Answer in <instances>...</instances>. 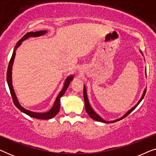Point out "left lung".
<instances>
[{
	"label": "left lung",
	"instance_id": "obj_1",
	"mask_svg": "<svg viewBox=\"0 0 156 156\" xmlns=\"http://www.w3.org/2000/svg\"><path fill=\"white\" fill-rule=\"evenodd\" d=\"M140 52L141 53V55L144 56V55H143V53L140 50ZM146 89H145L144 90V92H143V94L141 96V97H140V99L139 101H138V103L136 104L135 106H133L131 109H129L128 112L126 113V114L123 115V116H122L121 117H120V118L119 119H115V120H113V121H106L104 120V119H102L101 116H99V114H97V113L95 112L94 110L93 109L92 107H91L90 104H89V99H88V96H87V89H86V87H85V85H84V105H85V109H86L87 114H89V116L91 117V119H94V120L97 121H99V122H102V123H114V122H116V121H120L121 120V119H123V118H125L126 116H127L128 115H129L130 113H131L135 109V108H136V106H137L138 104H140V102L142 101V99H144V96H145V94H146Z\"/></svg>",
	"mask_w": 156,
	"mask_h": 156
}]
</instances>
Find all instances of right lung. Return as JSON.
I'll use <instances>...</instances> for the list:
<instances>
[{"instance_id":"right-lung-1","label":"right lung","mask_w":156,"mask_h":156,"mask_svg":"<svg viewBox=\"0 0 156 156\" xmlns=\"http://www.w3.org/2000/svg\"><path fill=\"white\" fill-rule=\"evenodd\" d=\"M48 33L47 30H41V31H37V32H30V33H27V34L23 36V37L21 38V39L19 40V41L17 42L16 47H15L14 50H13V52H12L11 59H10L9 65H8V71H7V82H8V85L9 87V89L10 91V94H11L12 100H13L14 104L16 105V106L18 109H20L21 112H23V113H25V114L28 115V116L33 117V118L35 119H50L55 117L56 115L58 114V112H59V109H60V99L61 97L64 95V94L65 93L66 90H67L68 87L70 84V82L73 80L74 79V75H69L66 78V80L65 81V83H64V86L62 89V90L59 91V93L57 95V97L55 99V103L53 104L52 107L50 108V110L46 112H32V111L27 110L26 108H25L24 107H23L22 106L20 105V102H19L18 97L16 94V92H15V90L13 89V86H12V66H13V63H14V59L15 57H16V52L19 47L21 45L22 42L24 41V40L28 39L30 37H40V36H42Z\"/></svg>"}]
</instances>
